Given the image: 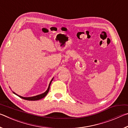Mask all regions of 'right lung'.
<instances>
[{
	"label": "right lung",
	"mask_w": 128,
	"mask_h": 128,
	"mask_svg": "<svg viewBox=\"0 0 128 128\" xmlns=\"http://www.w3.org/2000/svg\"><path fill=\"white\" fill-rule=\"evenodd\" d=\"M54 79V77L52 78V80H51L49 84V85H48V88H47V90L45 92H44L42 93V94H40V95H36V96H31V97H24V96H20V95H17L16 93H15L14 92H12L15 95H17V96L20 97V98H22L24 99H25V100H40V99H41L44 98V97H45L46 96V95L48 94V92H49V90H50V85H51V84L52 81V80Z\"/></svg>",
	"instance_id": "right-lung-1"
}]
</instances>
